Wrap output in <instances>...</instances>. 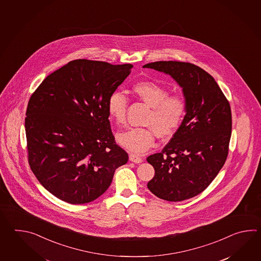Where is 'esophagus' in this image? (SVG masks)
I'll use <instances>...</instances> for the list:
<instances>
[{"mask_svg": "<svg viewBox=\"0 0 261 261\" xmlns=\"http://www.w3.org/2000/svg\"><path fill=\"white\" fill-rule=\"evenodd\" d=\"M129 161H133L134 163H141L143 161V159L140 155L130 153L129 154Z\"/></svg>", "mask_w": 261, "mask_h": 261, "instance_id": "esophagus-1", "label": "esophagus"}]
</instances>
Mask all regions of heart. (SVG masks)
<instances>
[{
	"label": "heart",
	"mask_w": 261,
	"mask_h": 261,
	"mask_svg": "<svg viewBox=\"0 0 261 261\" xmlns=\"http://www.w3.org/2000/svg\"><path fill=\"white\" fill-rule=\"evenodd\" d=\"M133 94L151 107L144 124L148 127L133 128L117 135V142L130 152L141 154L155 144V135L161 139L172 137L181 128L188 111V103L180 94H170L169 90L152 81H140L132 89ZM128 99L119 90L112 92L107 110L109 117L118 125L126 123Z\"/></svg>",
	"instance_id": "b5f03b06"
}]
</instances>
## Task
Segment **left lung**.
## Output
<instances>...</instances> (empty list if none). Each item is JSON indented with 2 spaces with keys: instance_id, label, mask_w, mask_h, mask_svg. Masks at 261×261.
Masks as SVG:
<instances>
[{
  "instance_id": "1",
  "label": "left lung",
  "mask_w": 261,
  "mask_h": 261,
  "mask_svg": "<svg viewBox=\"0 0 261 261\" xmlns=\"http://www.w3.org/2000/svg\"><path fill=\"white\" fill-rule=\"evenodd\" d=\"M165 72L182 88L188 111L161 153L147 156L155 176L147 184L162 200L181 201L201 193L225 164L231 136L229 102L208 72L189 62L155 61L144 65Z\"/></svg>"
}]
</instances>
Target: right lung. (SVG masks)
Masks as SVG:
<instances>
[{
	"mask_svg": "<svg viewBox=\"0 0 261 261\" xmlns=\"http://www.w3.org/2000/svg\"><path fill=\"white\" fill-rule=\"evenodd\" d=\"M133 65L85 59L50 73L29 100L28 161L44 189L71 204L103 194L128 155L116 143L107 102Z\"/></svg>",
	"mask_w": 261,
	"mask_h": 261,
	"instance_id": "obj_1",
	"label": "right lung"
}]
</instances>
